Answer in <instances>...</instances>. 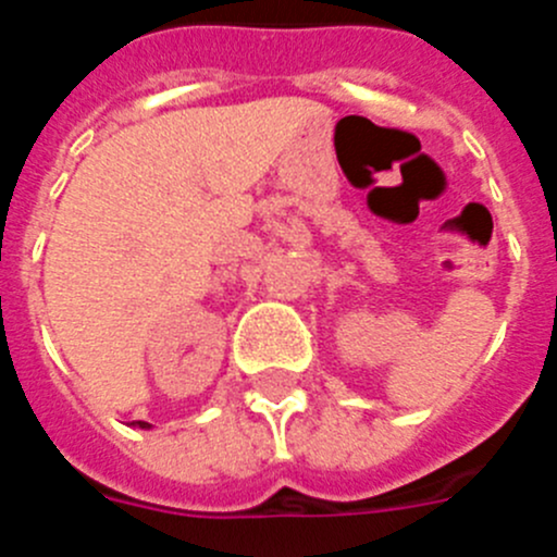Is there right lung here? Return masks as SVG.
Instances as JSON below:
<instances>
[{"label":"right lung","instance_id":"1","mask_svg":"<svg viewBox=\"0 0 557 557\" xmlns=\"http://www.w3.org/2000/svg\"><path fill=\"white\" fill-rule=\"evenodd\" d=\"M136 426H141V430H150V424H145V421H136Z\"/></svg>","mask_w":557,"mask_h":557}]
</instances>
